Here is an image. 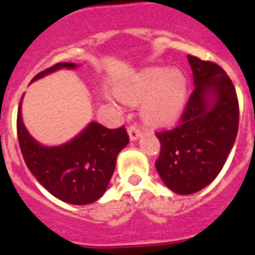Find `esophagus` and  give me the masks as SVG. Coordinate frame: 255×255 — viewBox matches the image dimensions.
<instances>
[{
  "instance_id": "34e87169",
  "label": "esophagus",
  "mask_w": 255,
  "mask_h": 255,
  "mask_svg": "<svg viewBox=\"0 0 255 255\" xmlns=\"http://www.w3.org/2000/svg\"><path fill=\"white\" fill-rule=\"evenodd\" d=\"M140 133H142V129H140L136 124H131V126L128 127V135H129V139H131V140H136V139L140 136Z\"/></svg>"
}]
</instances>
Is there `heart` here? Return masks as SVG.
Segmentation results:
<instances>
[{"instance_id": "1", "label": "heart", "mask_w": 255, "mask_h": 255, "mask_svg": "<svg viewBox=\"0 0 255 255\" xmlns=\"http://www.w3.org/2000/svg\"><path fill=\"white\" fill-rule=\"evenodd\" d=\"M187 82L179 71L166 72L162 68L146 69L129 83L119 89V95L128 104L142 105L144 120L165 126L180 116L186 105Z\"/></svg>"}]
</instances>
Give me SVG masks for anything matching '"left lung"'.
<instances>
[{"label":"left lung","instance_id":"1","mask_svg":"<svg viewBox=\"0 0 255 255\" xmlns=\"http://www.w3.org/2000/svg\"><path fill=\"white\" fill-rule=\"evenodd\" d=\"M187 58L195 89L176 127L155 132L161 144L155 168L168 188L183 195L216 179L239 127L238 95L227 72L212 61Z\"/></svg>","mask_w":255,"mask_h":255}]
</instances>
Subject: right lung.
I'll list each match as a JSON object with an SVG mask.
<instances>
[{
  "mask_svg": "<svg viewBox=\"0 0 255 255\" xmlns=\"http://www.w3.org/2000/svg\"><path fill=\"white\" fill-rule=\"evenodd\" d=\"M75 67L73 63H58L38 73L32 80L60 68ZM20 111L19 105V146L25 164L36 180L64 202L87 205L100 199L113 175L117 154L129 140L124 126L111 129L100 123H90L89 127L71 142L45 147L27 132Z\"/></svg>",
  "mask_w": 255,
  "mask_h": 255,
  "instance_id": "right-lung-1",
  "label": "right lung"
}]
</instances>
